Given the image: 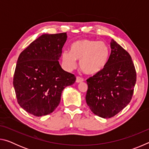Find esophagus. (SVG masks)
<instances>
[{
  "mask_svg": "<svg viewBox=\"0 0 149 149\" xmlns=\"http://www.w3.org/2000/svg\"><path fill=\"white\" fill-rule=\"evenodd\" d=\"M83 81H84V79H83L82 77H79V76H77L76 77V82L77 83H81Z\"/></svg>",
  "mask_w": 149,
  "mask_h": 149,
  "instance_id": "34e87169",
  "label": "esophagus"
}]
</instances>
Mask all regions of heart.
I'll return each instance as SVG.
<instances>
[{
    "label": "heart",
    "mask_w": 149,
    "mask_h": 149,
    "mask_svg": "<svg viewBox=\"0 0 149 149\" xmlns=\"http://www.w3.org/2000/svg\"><path fill=\"white\" fill-rule=\"evenodd\" d=\"M110 49L104 42L81 39L74 42L70 52L62 53V60L68 68L73 69L79 60V68L84 74L93 75L99 74L108 62Z\"/></svg>",
    "instance_id": "heart-1"
}]
</instances>
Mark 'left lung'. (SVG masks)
Wrapping results in <instances>:
<instances>
[{
  "mask_svg": "<svg viewBox=\"0 0 149 149\" xmlns=\"http://www.w3.org/2000/svg\"><path fill=\"white\" fill-rule=\"evenodd\" d=\"M107 65L87 79L86 102L95 115L114 116L130 102L136 83V71L130 54L114 39Z\"/></svg>",
  "mask_w": 149,
  "mask_h": 149,
  "instance_id": "8db88e82",
  "label": "left lung"
}]
</instances>
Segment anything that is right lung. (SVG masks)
<instances>
[{
    "instance_id": "obj_1",
    "label": "right lung",
    "mask_w": 149,
    "mask_h": 149,
    "mask_svg": "<svg viewBox=\"0 0 149 149\" xmlns=\"http://www.w3.org/2000/svg\"><path fill=\"white\" fill-rule=\"evenodd\" d=\"M66 39V33L42 35L17 59L13 79L17 101L35 116L53 112L60 102L62 91L76 80L58 62Z\"/></svg>"
}]
</instances>
